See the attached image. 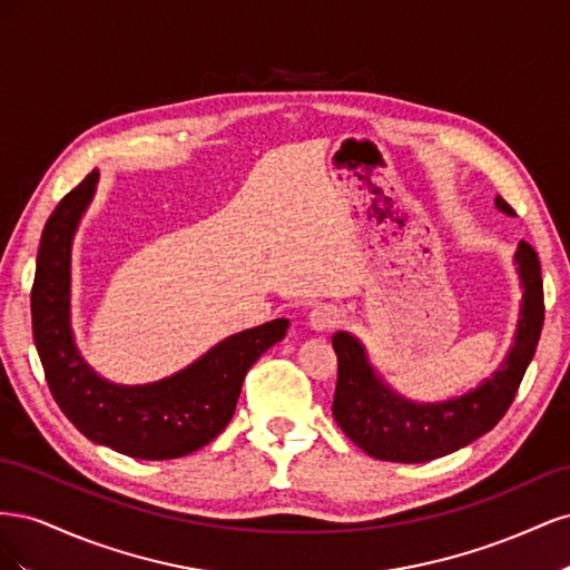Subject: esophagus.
I'll list each match as a JSON object with an SVG mask.
<instances>
[{
  "mask_svg": "<svg viewBox=\"0 0 570 570\" xmlns=\"http://www.w3.org/2000/svg\"><path fill=\"white\" fill-rule=\"evenodd\" d=\"M308 321H312L314 331H333V327H337L342 321H344V314L342 308H337L335 304H318L312 316H308Z\"/></svg>",
  "mask_w": 570,
  "mask_h": 570,
  "instance_id": "1",
  "label": "esophagus"
}]
</instances>
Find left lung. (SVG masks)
Listing matches in <instances>:
<instances>
[{
	"instance_id": "8db88e82",
	"label": "left lung",
	"mask_w": 570,
	"mask_h": 570,
	"mask_svg": "<svg viewBox=\"0 0 570 570\" xmlns=\"http://www.w3.org/2000/svg\"><path fill=\"white\" fill-rule=\"evenodd\" d=\"M497 206L513 214L502 197H497ZM515 264H519L525 292L513 347L504 364L485 383L456 400L440 404H411L400 400L377 381L364 347L352 335L335 333L337 385L333 416L342 433L373 459L423 463L461 450L502 421L521 387L544 323L540 258L528 243L519 245Z\"/></svg>"
}]
</instances>
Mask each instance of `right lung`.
<instances>
[{
	"label": "right lung",
	"mask_w": 570,
	"mask_h": 570,
	"mask_svg": "<svg viewBox=\"0 0 570 570\" xmlns=\"http://www.w3.org/2000/svg\"><path fill=\"white\" fill-rule=\"evenodd\" d=\"M99 174L85 176L45 223L30 289L32 337L51 396L80 433L132 459H178L209 444L235 413L247 371L289 321L275 318L218 342L193 366L149 385H111L80 358L71 321V239Z\"/></svg>",
	"instance_id": "add662e5"
}]
</instances>
